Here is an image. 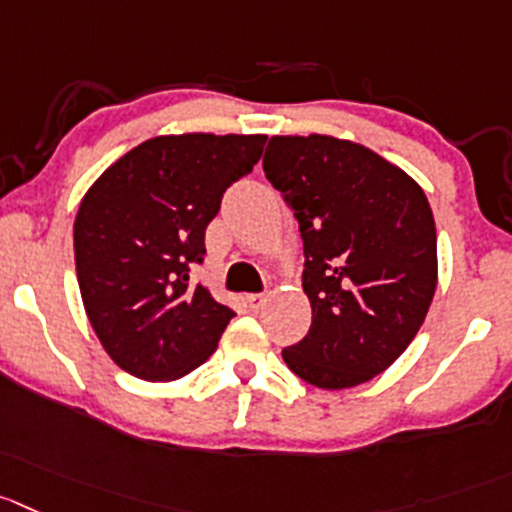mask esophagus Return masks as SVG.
Instances as JSON below:
<instances>
[{
  "instance_id": "esophagus-1",
  "label": "esophagus",
  "mask_w": 512,
  "mask_h": 512,
  "mask_svg": "<svg viewBox=\"0 0 512 512\" xmlns=\"http://www.w3.org/2000/svg\"><path fill=\"white\" fill-rule=\"evenodd\" d=\"M246 301H248V306L256 311V309H261V306L266 304V294H248Z\"/></svg>"
}]
</instances>
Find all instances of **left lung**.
Listing matches in <instances>:
<instances>
[{
    "mask_svg": "<svg viewBox=\"0 0 512 512\" xmlns=\"http://www.w3.org/2000/svg\"><path fill=\"white\" fill-rule=\"evenodd\" d=\"M264 173L299 221L311 326L281 352L321 389L382 374L420 332L437 289V231L425 191L364 145L276 135Z\"/></svg>",
    "mask_w": 512,
    "mask_h": 512,
    "instance_id": "1",
    "label": "left lung"
}]
</instances>
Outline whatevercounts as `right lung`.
<instances>
[{
    "mask_svg": "<svg viewBox=\"0 0 512 512\" xmlns=\"http://www.w3.org/2000/svg\"><path fill=\"white\" fill-rule=\"evenodd\" d=\"M266 135H160L92 183L75 218L82 304L120 369L168 382L201 367L233 309L191 269L228 188L264 153Z\"/></svg>",
    "mask_w": 512,
    "mask_h": 512,
    "instance_id": "right-lung-1",
    "label": "right lung"
}]
</instances>
